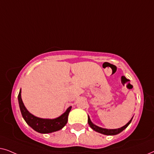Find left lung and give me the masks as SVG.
I'll list each match as a JSON object with an SVG mask.
<instances>
[{
    "label": "left lung",
    "mask_w": 154,
    "mask_h": 154,
    "mask_svg": "<svg viewBox=\"0 0 154 154\" xmlns=\"http://www.w3.org/2000/svg\"><path fill=\"white\" fill-rule=\"evenodd\" d=\"M132 119V118L131 119V120H130V121L128 122L127 124H126L125 125H124L123 127H122L121 128H119V129H109H109H104V128L98 127V126L94 125V124L92 123L91 121H90L89 116H88V124H89V125L90 126V127H91L92 129L94 130V131L100 132V133H102L103 134H106V135H115V134H119V133H120V132H121L122 131H123V130H125V128H127L128 125H129V124L131 123Z\"/></svg>",
    "instance_id": "obj_1"
}]
</instances>
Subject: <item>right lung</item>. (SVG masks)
Returning <instances> with one entry per match:
<instances>
[{"instance_id": "obj_1", "label": "right lung", "mask_w": 154, "mask_h": 154, "mask_svg": "<svg viewBox=\"0 0 154 154\" xmlns=\"http://www.w3.org/2000/svg\"><path fill=\"white\" fill-rule=\"evenodd\" d=\"M18 101L20 104L21 113L24 121L33 130L40 133H50L60 130L66 125L68 121V116L70 112L71 106H69L66 112L60 117L54 119H43L35 117L27 111L24 106L21 97V90L18 94Z\"/></svg>"}]
</instances>
